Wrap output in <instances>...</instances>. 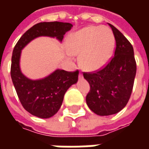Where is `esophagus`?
Masks as SVG:
<instances>
[{
  "mask_svg": "<svg viewBox=\"0 0 149 149\" xmlns=\"http://www.w3.org/2000/svg\"><path fill=\"white\" fill-rule=\"evenodd\" d=\"M79 77L80 78L83 77V75H82V73H81V72H80V74H79Z\"/></svg>",
  "mask_w": 149,
  "mask_h": 149,
  "instance_id": "34e87169",
  "label": "esophagus"
}]
</instances>
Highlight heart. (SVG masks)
Masks as SVG:
<instances>
[{"instance_id": "1", "label": "heart", "mask_w": 149, "mask_h": 149, "mask_svg": "<svg viewBox=\"0 0 149 149\" xmlns=\"http://www.w3.org/2000/svg\"><path fill=\"white\" fill-rule=\"evenodd\" d=\"M71 54H80L84 68L97 69L109 61L115 45L112 30L106 26H88L71 34L66 41Z\"/></svg>"}]
</instances>
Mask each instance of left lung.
Returning a JSON list of instances; mask_svg holds the SVG:
<instances>
[{
  "instance_id": "left-lung-1",
  "label": "left lung",
  "mask_w": 149,
  "mask_h": 149,
  "mask_svg": "<svg viewBox=\"0 0 149 149\" xmlns=\"http://www.w3.org/2000/svg\"><path fill=\"white\" fill-rule=\"evenodd\" d=\"M116 40L114 56L110 61L96 71L83 72L90 85L86 103L99 116L116 114L122 110L131 97L136 72V63L131 43L109 24Z\"/></svg>"
}]
</instances>
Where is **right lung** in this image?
<instances>
[{
	"label": "right lung",
	"mask_w": 149,
	"mask_h": 149,
	"mask_svg": "<svg viewBox=\"0 0 149 149\" xmlns=\"http://www.w3.org/2000/svg\"><path fill=\"white\" fill-rule=\"evenodd\" d=\"M72 27L70 23L59 21L38 23L22 35L13 51L10 74L18 98L24 109L40 118H49L58 112L66 91L77 83L79 71L58 69L41 80H29L20 69L21 49L32 40L40 36L56 37L61 41L65 33Z\"/></svg>",
	"instance_id": "1"
}]
</instances>
